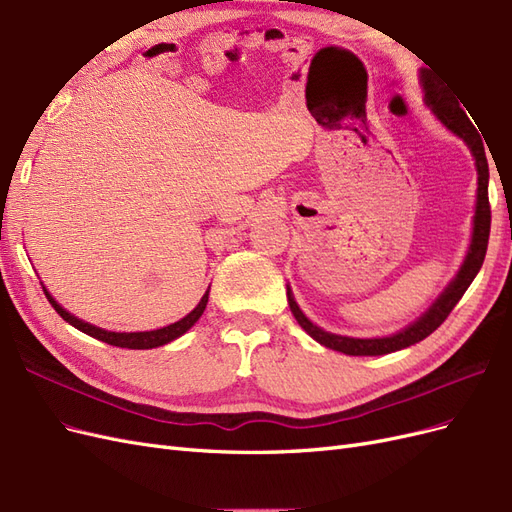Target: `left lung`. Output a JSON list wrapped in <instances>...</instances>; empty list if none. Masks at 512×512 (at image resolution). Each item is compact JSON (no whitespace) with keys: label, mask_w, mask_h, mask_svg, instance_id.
I'll return each mask as SVG.
<instances>
[{"label":"left lung","mask_w":512,"mask_h":512,"mask_svg":"<svg viewBox=\"0 0 512 512\" xmlns=\"http://www.w3.org/2000/svg\"><path fill=\"white\" fill-rule=\"evenodd\" d=\"M421 83L425 91V104L431 108L433 115H436L444 126L463 138L472 151V156L476 160V173H478V190H476V211H474V228H472V241H470V250L466 260L455 275V280L446 286V290L440 294L427 312L412 322L410 327L401 329L395 335L389 337H371V339H359V337H346V335H335L329 331H322L320 327L309 320L294 301L292 290L288 288V305L292 316L297 318L301 324V329L314 337L318 344L327 346L331 350L344 352L350 356H378V354H389L397 352L401 348H408L412 344H418L421 339L431 335L436 331L440 324L448 318V314L453 312V307L459 303L463 297V292L468 290L476 273L483 267V260L487 254V243H489V230H491V207H489V164L485 156V145L483 138H480L478 130L474 128V123L470 117L463 113V108L457 104V98L440 83L436 76L431 74V70H421Z\"/></svg>","instance_id":"8db88e82"}]
</instances>
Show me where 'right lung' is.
Returning <instances> with one entry per match:
<instances>
[{
  "mask_svg": "<svg viewBox=\"0 0 512 512\" xmlns=\"http://www.w3.org/2000/svg\"><path fill=\"white\" fill-rule=\"evenodd\" d=\"M46 299H49V303L55 307V312L64 318L66 322H70L74 329H79L83 333H87L89 337H96L100 339V342L104 344H111V346H117V348H130V350H149V348H158V346H164L168 342H173V339L181 337L185 331H190L194 327V322L203 316L205 307H207V301H209V290L203 294V299H200V303L192 309V312L177 320L175 324H168V327H162V329H156V331H141V333H115V331H104L100 327H94V324L89 322H83L81 318H76L72 314H68L64 307H61L51 294L49 290H46L42 286Z\"/></svg>",
  "mask_w": 512,
  "mask_h": 512,
  "instance_id": "add662e5",
  "label": "right lung"
}]
</instances>
